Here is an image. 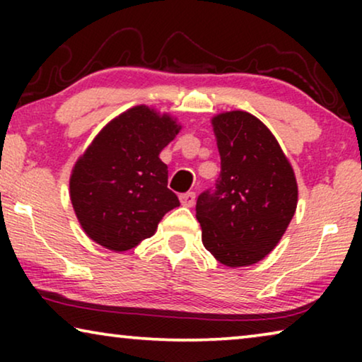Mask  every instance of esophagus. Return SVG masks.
<instances>
[{
	"mask_svg": "<svg viewBox=\"0 0 362 362\" xmlns=\"http://www.w3.org/2000/svg\"><path fill=\"white\" fill-rule=\"evenodd\" d=\"M180 201H181L182 206L192 207V206H194V202H196V194H194V192H185V194L180 196Z\"/></svg>",
	"mask_w": 362,
	"mask_h": 362,
	"instance_id": "obj_1",
	"label": "esophagus"
}]
</instances>
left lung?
<instances>
[{
	"label": "left lung",
	"mask_w": 362,
	"mask_h": 362,
	"mask_svg": "<svg viewBox=\"0 0 362 362\" xmlns=\"http://www.w3.org/2000/svg\"><path fill=\"white\" fill-rule=\"evenodd\" d=\"M221 155L214 189L201 192L196 217L202 244L227 267L269 255L285 234L298 202L295 173L259 118L234 110L212 118Z\"/></svg>",
	"instance_id": "left-lung-1"
}]
</instances>
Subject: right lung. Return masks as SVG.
<instances>
[{
    "label": "right lung",
    "instance_id": "1",
    "mask_svg": "<svg viewBox=\"0 0 362 362\" xmlns=\"http://www.w3.org/2000/svg\"><path fill=\"white\" fill-rule=\"evenodd\" d=\"M180 130L168 113L138 105L93 138L71 175L74 211L92 240L113 252L133 249L180 206L168 189V166L160 160Z\"/></svg>",
    "mask_w": 362,
    "mask_h": 362
}]
</instances>
